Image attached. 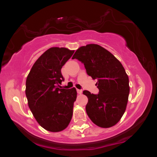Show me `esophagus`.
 Segmentation results:
<instances>
[{
	"mask_svg": "<svg viewBox=\"0 0 157 157\" xmlns=\"http://www.w3.org/2000/svg\"><path fill=\"white\" fill-rule=\"evenodd\" d=\"M77 94H81L82 93V91L80 89H77Z\"/></svg>",
	"mask_w": 157,
	"mask_h": 157,
	"instance_id": "34e87169",
	"label": "esophagus"
}]
</instances>
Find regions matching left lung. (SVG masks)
<instances>
[{
	"mask_svg": "<svg viewBox=\"0 0 157 157\" xmlns=\"http://www.w3.org/2000/svg\"><path fill=\"white\" fill-rule=\"evenodd\" d=\"M72 59L84 64L88 75L97 80L98 94L83 91L88 97L86 113L95 125L110 128L125 113L128 100V76L121 63L111 52L97 44L81 46Z\"/></svg>",
	"mask_w": 157,
	"mask_h": 157,
	"instance_id": "1",
	"label": "left lung"
}]
</instances>
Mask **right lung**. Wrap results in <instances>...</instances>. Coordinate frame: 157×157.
<instances>
[{
    "mask_svg": "<svg viewBox=\"0 0 157 157\" xmlns=\"http://www.w3.org/2000/svg\"><path fill=\"white\" fill-rule=\"evenodd\" d=\"M74 52L66 48H48L36 60L26 78L29 107L39 125L51 132L64 130L72 117L76 89L58 86L64 80L61 68Z\"/></svg>",
    "mask_w": 157,
    "mask_h": 157,
    "instance_id": "add662e5",
    "label": "right lung"
}]
</instances>
